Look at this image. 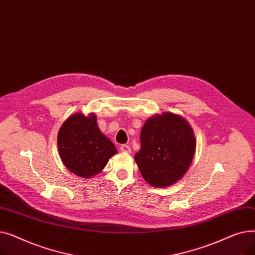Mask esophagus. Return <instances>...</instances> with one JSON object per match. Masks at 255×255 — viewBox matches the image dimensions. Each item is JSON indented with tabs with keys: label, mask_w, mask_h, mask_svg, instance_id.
<instances>
[{
	"label": "esophagus",
	"mask_w": 255,
	"mask_h": 255,
	"mask_svg": "<svg viewBox=\"0 0 255 255\" xmlns=\"http://www.w3.org/2000/svg\"><path fill=\"white\" fill-rule=\"evenodd\" d=\"M120 149H121V151H122L123 153H126V154H130L131 153L130 146L127 145V144H122V145H121Z\"/></svg>",
	"instance_id": "obj_1"
}]
</instances>
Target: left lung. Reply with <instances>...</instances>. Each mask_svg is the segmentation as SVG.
<instances>
[{
    "mask_svg": "<svg viewBox=\"0 0 255 255\" xmlns=\"http://www.w3.org/2000/svg\"><path fill=\"white\" fill-rule=\"evenodd\" d=\"M140 144L135 162L145 182L158 188L171 186L183 178L196 148L194 132L187 120L169 112L145 121Z\"/></svg>",
    "mask_w": 255,
    "mask_h": 255,
    "instance_id": "left-lung-1",
    "label": "left lung"
}]
</instances>
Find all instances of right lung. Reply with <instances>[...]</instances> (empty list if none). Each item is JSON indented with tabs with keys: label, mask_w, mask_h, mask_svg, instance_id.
Segmentation results:
<instances>
[{
	"label": "right lung",
	"mask_w": 255,
	"mask_h": 255,
	"mask_svg": "<svg viewBox=\"0 0 255 255\" xmlns=\"http://www.w3.org/2000/svg\"><path fill=\"white\" fill-rule=\"evenodd\" d=\"M58 149L67 169L84 179L96 176L118 152L98 128L94 113H76L65 121L58 133Z\"/></svg>",
	"instance_id": "obj_1"
}]
</instances>
